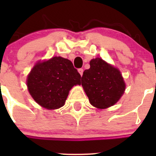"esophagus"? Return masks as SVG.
<instances>
[{
  "label": "esophagus",
  "instance_id": "1",
  "mask_svg": "<svg viewBox=\"0 0 156 156\" xmlns=\"http://www.w3.org/2000/svg\"><path fill=\"white\" fill-rule=\"evenodd\" d=\"M83 72H84V69H78V72H79V74L81 75V76H82L83 75Z\"/></svg>",
  "mask_w": 156,
  "mask_h": 156
}]
</instances>
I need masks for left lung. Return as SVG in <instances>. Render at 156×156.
Segmentation results:
<instances>
[{
    "instance_id": "1",
    "label": "left lung",
    "mask_w": 156,
    "mask_h": 156,
    "mask_svg": "<svg viewBox=\"0 0 156 156\" xmlns=\"http://www.w3.org/2000/svg\"><path fill=\"white\" fill-rule=\"evenodd\" d=\"M90 66L81 77V85L90 104L98 108L115 104L125 90L120 71L101 58L91 59Z\"/></svg>"
}]
</instances>
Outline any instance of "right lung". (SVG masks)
I'll return each instance as SVG.
<instances>
[{"instance_id":"obj_1","label":"right lung","mask_w":156,"mask_h":156,"mask_svg":"<svg viewBox=\"0 0 156 156\" xmlns=\"http://www.w3.org/2000/svg\"><path fill=\"white\" fill-rule=\"evenodd\" d=\"M81 75L69 59L54 56L37 62L27 78L29 91L40 106L56 109L64 106L71 88L81 84Z\"/></svg>"}]
</instances>
